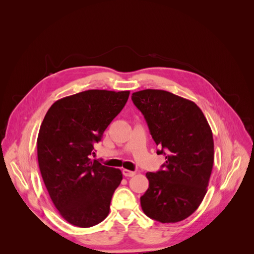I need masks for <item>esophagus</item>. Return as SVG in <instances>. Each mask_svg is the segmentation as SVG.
Wrapping results in <instances>:
<instances>
[{
    "label": "esophagus",
    "mask_w": 254,
    "mask_h": 254,
    "mask_svg": "<svg viewBox=\"0 0 254 254\" xmlns=\"http://www.w3.org/2000/svg\"><path fill=\"white\" fill-rule=\"evenodd\" d=\"M123 175L125 177H133L135 175V172L129 171V170H123Z\"/></svg>",
    "instance_id": "34e87169"
}]
</instances>
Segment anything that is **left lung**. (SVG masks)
Segmentation results:
<instances>
[{"label":"left lung","mask_w":254,"mask_h":254,"mask_svg":"<svg viewBox=\"0 0 254 254\" xmlns=\"http://www.w3.org/2000/svg\"><path fill=\"white\" fill-rule=\"evenodd\" d=\"M131 98L161 148L157 153L166 160L163 170L146 173L149 187L141 197L142 210L162 224L181 221L206 194L214 163L211 127L194 102L171 92L146 89Z\"/></svg>","instance_id":"1"}]
</instances>
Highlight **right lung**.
<instances>
[{
    "mask_svg": "<svg viewBox=\"0 0 254 254\" xmlns=\"http://www.w3.org/2000/svg\"><path fill=\"white\" fill-rule=\"evenodd\" d=\"M129 93L83 91L58 99L45 114L37 139L38 163L54 205L73 226L89 228L108 216L123 175L90 156Z\"/></svg>",
    "mask_w": 254,
    "mask_h": 254,
    "instance_id": "1",
    "label": "right lung"
}]
</instances>
